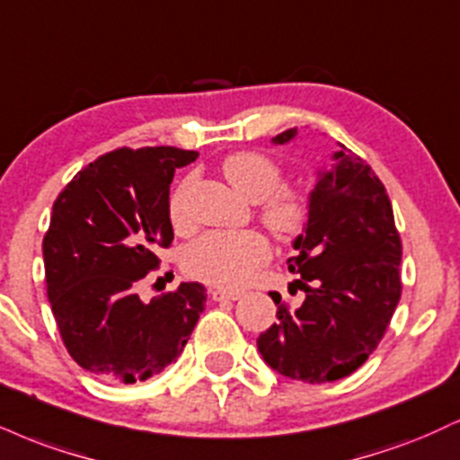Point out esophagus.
Listing matches in <instances>:
<instances>
[{"label":"esophagus","instance_id":"34e87169","mask_svg":"<svg viewBox=\"0 0 460 460\" xmlns=\"http://www.w3.org/2000/svg\"><path fill=\"white\" fill-rule=\"evenodd\" d=\"M209 296H212V300L216 302H225V300H240L242 296H244V291H237V289H220V287H216V289L209 291Z\"/></svg>","mask_w":460,"mask_h":460}]
</instances>
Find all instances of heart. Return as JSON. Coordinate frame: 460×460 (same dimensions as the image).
Here are the masks:
<instances>
[{
	"mask_svg": "<svg viewBox=\"0 0 460 460\" xmlns=\"http://www.w3.org/2000/svg\"><path fill=\"white\" fill-rule=\"evenodd\" d=\"M223 173L235 190L259 203V218L280 242L297 240L311 223V197L285 184V171L274 158L254 149H240L223 160ZM192 177H184L169 197V218L177 229L188 226L186 197ZM272 246L261 231H212L184 252V270L209 285L240 287L268 263Z\"/></svg>",
	"mask_w": 460,
	"mask_h": 460,
	"instance_id": "obj_1",
	"label": "heart"
}]
</instances>
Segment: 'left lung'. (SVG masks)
<instances>
[{
    "label": "left lung",
    "mask_w": 460,
    "mask_h": 460,
    "mask_svg": "<svg viewBox=\"0 0 460 460\" xmlns=\"http://www.w3.org/2000/svg\"><path fill=\"white\" fill-rule=\"evenodd\" d=\"M297 128L274 137L287 143ZM311 195V223L297 237L289 272L306 293L291 308L272 291L276 323L257 339L280 375L325 384L351 375L377 349L401 300L402 244L385 186L367 160L342 146Z\"/></svg>",
    "instance_id": "left-lung-1"
}]
</instances>
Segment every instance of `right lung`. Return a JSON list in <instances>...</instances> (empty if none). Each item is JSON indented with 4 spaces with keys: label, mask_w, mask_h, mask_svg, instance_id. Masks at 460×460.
Returning a JSON list of instances; mask_svg holds the SVG:
<instances>
[{
    "label": "right lung",
    "mask_w": 460,
    "mask_h": 460,
    "mask_svg": "<svg viewBox=\"0 0 460 460\" xmlns=\"http://www.w3.org/2000/svg\"><path fill=\"white\" fill-rule=\"evenodd\" d=\"M199 154L119 147L83 167L53 203L42 240L47 297L81 368L118 384L163 373L180 356L206 302L199 283L141 302L137 287L173 242L169 186Z\"/></svg>",
    "instance_id": "add662e5"
}]
</instances>
